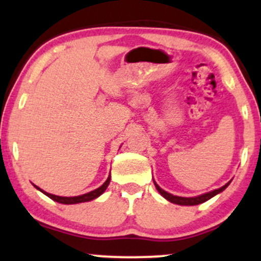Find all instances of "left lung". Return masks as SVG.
Masks as SVG:
<instances>
[{
	"label": "left lung",
	"mask_w": 261,
	"mask_h": 261,
	"mask_svg": "<svg viewBox=\"0 0 261 261\" xmlns=\"http://www.w3.org/2000/svg\"><path fill=\"white\" fill-rule=\"evenodd\" d=\"M229 183H231V180H229L228 183H226V185L223 186V187H221V188L215 189V191H211L209 193H205V194L198 195V197L185 198V197H177V195L170 194V193H167L166 191H164V189H161L160 187L158 186V183H156L155 180H154V185L156 187V189H158V192L160 193L162 197H164L165 199H167V200L171 201V203L178 204V205H198V204L204 203V201L209 200V199H211L213 197H215V195L219 194V193H221V192L225 191V189L228 187Z\"/></svg>",
	"instance_id": "left-lung-1"
}]
</instances>
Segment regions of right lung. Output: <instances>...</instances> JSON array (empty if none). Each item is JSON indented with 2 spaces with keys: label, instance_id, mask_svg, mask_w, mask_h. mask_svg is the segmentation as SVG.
I'll return each mask as SVG.
<instances>
[{
  "label": "right lung",
  "instance_id": "right-lung-1",
  "mask_svg": "<svg viewBox=\"0 0 261 261\" xmlns=\"http://www.w3.org/2000/svg\"><path fill=\"white\" fill-rule=\"evenodd\" d=\"M110 180H111V176H109V178L106 179V182L103 183L102 186L99 187L97 189H95V191H91L87 193V194H83V195H78V197H58V195H55V194H50V193L42 191V189H40L39 187H36L34 185L36 189H39L40 192L44 193L45 195H47L48 198H51L52 200L57 201V203H61V204H79V203H85V201H90L93 200V199H96L97 197H100L101 194H102L103 192L106 191L107 186L110 185Z\"/></svg>",
  "mask_w": 261,
  "mask_h": 261
}]
</instances>
